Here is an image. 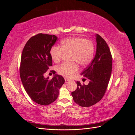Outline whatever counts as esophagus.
I'll return each instance as SVG.
<instances>
[{"mask_svg":"<svg viewBox=\"0 0 135 135\" xmlns=\"http://www.w3.org/2000/svg\"><path fill=\"white\" fill-rule=\"evenodd\" d=\"M65 83H68L69 82V81H70V80L65 78Z\"/></svg>","mask_w":135,"mask_h":135,"instance_id":"esophagus-1","label":"esophagus"}]
</instances>
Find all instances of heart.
<instances>
[{
	"instance_id": "heart-1",
	"label": "heart",
	"mask_w": 135,
	"mask_h": 135,
	"mask_svg": "<svg viewBox=\"0 0 135 135\" xmlns=\"http://www.w3.org/2000/svg\"><path fill=\"white\" fill-rule=\"evenodd\" d=\"M95 46L92 42L80 37H70L63 39L60 46H54L50 50V55L55 63H59L64 54H70V64L64 63L57 68L60 74L70 78L78 70V65L85 66L90 63L95 54Z\"/></svg>"
}]
</instances>
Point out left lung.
Wrapping results in <instances>:
<instances>
[{
    "instance_id": "8db88e82",
    "label": "left lung",
    "mask_w": 135,
    "mask_h": 135,
    "mask_svg": "<svg viewBox=\"0 0 135 135\" xmlns=\"http://www.w3.org/2000/svg\"><path fill=\"white\" fill-rule=\"evenodd\" d=\"M96 53L91 64L81 73L83 81L89 80L87 85L77 81L76 90L71 92L74 102L82 107H89L100 101L104 96L112 70V56L105 40L96 34Z\"/></svg>"
}]
</instances>
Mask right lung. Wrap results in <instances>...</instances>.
<instances>
[{"label":"right lung","mask_w":135,"mask_h":135,"mask_svg":"<svg viewBox=\"0 0 135 135\" xmlns=\"http://www.w3.org/2000/svg\"><path fill=\"white\" fill-rule=\"evenodd\" d=\"M57 40L54 35L38 34L28 40L22 53L20 74L23 87L32 101L42 105L54 102L65 83L64 78L55 71L51 79L44 76L52 66L50 50Z\"/></svg>","instance_id":"1"}]
</instances>
